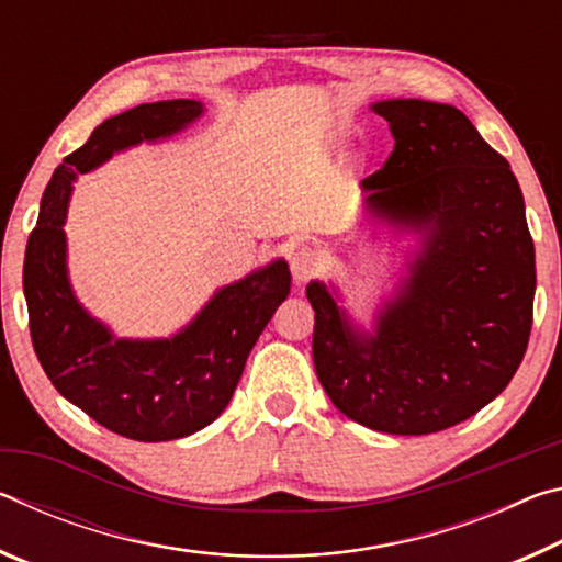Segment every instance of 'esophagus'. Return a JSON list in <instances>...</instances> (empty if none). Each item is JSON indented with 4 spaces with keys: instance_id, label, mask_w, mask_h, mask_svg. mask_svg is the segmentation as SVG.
<instances>
[{
    "instance_id": "34e87169",
    "label": "esophagus",
    "mask_w": 562,
    "mask_h": 562,
    "mask_svg": "<svg viewBox=\"0 0 562 562\" xmlns=\"http://www.w3.org/2000/svg\"><path fill=\"white\" fill-rule=\"evenodd\" d=\"M322 262H319V255L312 250V247H300V250L292 252L290 258V270H292V278L297 284L307 282L310 278H315L319 272Z\"/></svg>"
}]
</instances>
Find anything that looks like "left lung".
Instances as JSON below:
<instances>
[{"instance_id": "8db88e82", "label": "left lung", "mask_w": 562, "mask_h": 562, "mask_svg": "<svg viewBox=\"0 0 562 562\" xmlns=\"http://www.w3.org/2000/svg\"><path fill=\"white\" fill-rule=\"evenodd\" d=\"M394 150L361 180L367 211L398 231L424 233L406 294L374 335L349 325L322 282L312 357L341 414L367 429L424 436L493 402L520 367L532 325L536 250L516 176L449 103L392 99Z\"/></svg>"}]
</instances>
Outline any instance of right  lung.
Segmentation results:
<instances>
[{"label":"right lung","instance_id":"1","mask_svg":"<svg viewBox=\"0 0 562 562\" xmlns=\"http://www.w3.org/2000/svg\"><path fill=\"white\" fill-rule=\"evenodd\" d=\"M203 113L201 101L140 103L103 121L54 170L24 255V297L40 364L64 398L133 441H173L213 424L240 382L247 355L290 294V268L274 260L217 290L168 339H116L74 297L64 221L76 173L123 148L168 138Z\"/></svg>","mask_w":562,"mask_h":562}]
</instances>
